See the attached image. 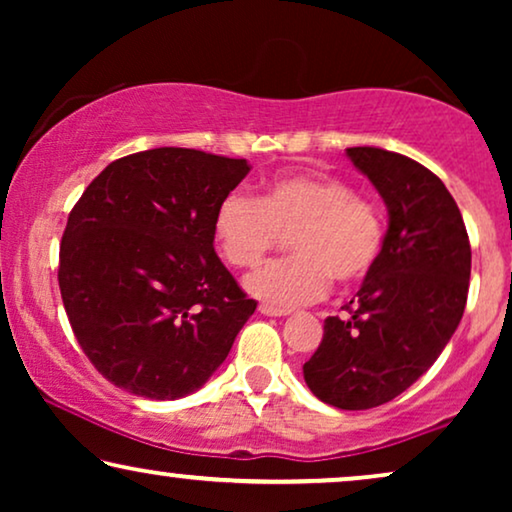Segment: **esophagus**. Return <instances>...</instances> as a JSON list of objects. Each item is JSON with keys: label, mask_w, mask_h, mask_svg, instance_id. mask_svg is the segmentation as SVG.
I'll list each match as a JSON object with an SVG mask.
<instances>
[{"label": "esophagus", "mask_w": 512, "mask_h": 512, "mask_svg": "<svg viewBox=\"0 0 512 512\" xmlns=\"http://www.w3.org/2000/svg\"><path fill=\"white\" fill-rule=\"evenodd\" d=\"M258 312L265 314V317H286V314H289V310H282V307H275V305H268V303L258 305Z\"/></svg>", "instance_id": "obj_1"}]
</instances>
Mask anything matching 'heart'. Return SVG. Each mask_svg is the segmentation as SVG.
<instances>
[{
	"mask_svg": "<svg viewBox=\"0 0 512 512\" xmlns=\"http://www.w3.org/2000/svg\"><path fill=\"white\" fill-rule=\"evenodd\" d=\"M284 235L296 256L265 265L247 286L272 305L293 307L324 296L331 279L363 282L382 254L384 223L373 202L328 174L279 177L258 200L228 193L216 207L214 240L235 268L261 265Z\"/></svg>",
	"mask_w": 512,
	"mask_h": 512,
	"instance_id": "1",
	"label": "heart"
}]
</instances>
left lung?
<instances>
[{
	"instance_id": "8db88e82",
	"label": "left lung",
	"mask_w": 512,
	"mask_h": 512,
	"mask_svg": "<svg viewBox=\"0 0 512 512\" xmlns=\"http://www.w3.org/2000/svg\"><path fill=\"white\" fill-rule=\"evenodd\" d=\"M347 156L382 195L389 228L347 317L324 321L303 375L319 401L368 410L417 382L457 331L471 244L450 191L417 160L375 146H352Z\"/></svg>"
}]
</instances>
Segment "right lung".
<instances>
[{"label": "right lung", "mask_w": 512, "mask_h": 512, "mask_svg": "<svg viewBox=\"0 0 512 512\" xmlns=\"http://www.w3.org/2000/svg\"><path fill=\"white\" fill-rule=\"evenodd\" d=\"M244 158L160 146L104 167L69 212L58 282L83 354L153 401L193 394L256 310L214 251Z\"/></svg>", "instance_id": "1"}]
</instances>
